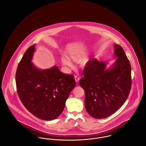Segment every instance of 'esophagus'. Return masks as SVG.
Instances as JSON below:
<instances>
[{"mask_svg":"<svg viewBox=\"0 0 146 146\" xmlns=\"http://www.w3.org/2000/svg\"><path fill=\"white\" fill-rule=\"evenodd\" d=\"M75 81L76 82H78L79 81V80H80V77L77 76H75Z\"/></svg>","mask_w":146,"mask_h":146,"instance_id":"esophagus-1","label":"esophagus"}]
</instances>
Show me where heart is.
I'll use <instances>...</instances> for the list:
<instances>
[{
	"instance_id": "obj_1",
	"label": "heart",
	"mask_w": 146,
	"mask_h": 146,
	"mask_svg": "<svg viewBox=\"0 0 146 146\" xmlns=\"http://www.w3.org/2000/svg\"><path fill=\"white\" fill-rule=\"evenodd\" d=\"M82 55L81 54L76 53H71L70 54L69 58L72 60L73 61L75 62H77L78 60H80L82 58ZM62 62L64 65H67V66H71V62L70 61L69 59L68 58H62Z\"/></svg>"
}]
</instances>
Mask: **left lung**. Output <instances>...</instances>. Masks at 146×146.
Listing matches in <instances>:
<instances>
[{
	"instance_id": "1",
	"label": "left lung",
	"mask_w": 146,
	"mask_h": 146,
	"mask_svg": "<svg viewBox=\"0 0 146 146\" xmlns=\"http://www.w3.org/2000/svg\"><path fill=\"white\" fill-rule=\"evenodd\" d=\"M114 64L106 69L107 62L96 59L86 64L79 84L85 93L84 106L93 118L112 115L127 100L131 88V68L123 48L114 44Z\"/></svg>"
}]
</instances>
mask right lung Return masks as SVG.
I'll return each mask as SVG.
<instances>
[{
    "mask_svg": "<svg viewBox=\"0 0 146 146\" xmlns=\"http://www.w3.org/2000/svg\"><path fill=\"white\" fill-rule=\"evenodd\" d=\"M35 44L23 54L16 72L18 96L31 114L49 121L62 114L70 92L76 85L72 75H66L56 66L39 69L32 62Z\"/></svg>",
    "mask_w": 146,
    "mask_h": 146,
    "instance_id": "1",
    "label": "right lung"
}]
</instances>
